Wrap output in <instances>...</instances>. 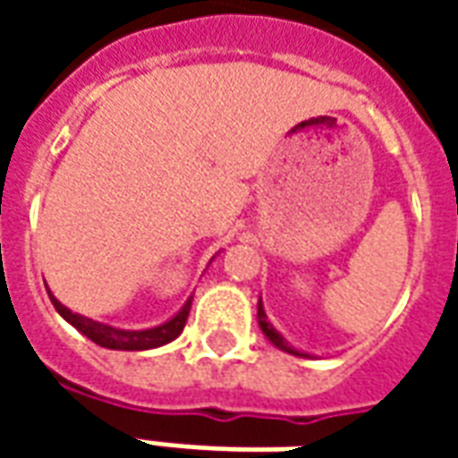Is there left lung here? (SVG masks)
Instances as JSON below:
<instances>
[{
    "instance_id": "obj_1",
    "label": "left lung",
    "mask_w": 458,
    "mask_h": 458,
    "mask_svg": "<svg viewBox=\"0 0 458 458\" xmlns=\"http://www.w3.org/2000/svg\"><path fill=\"white\" fill-rule=\"evenodd\" d=\"M258 324H259V328H262V334L267 336L269 344L277 345L279 351H284V353L301 355V358H307V353H301V351H297L294 345L289 344L287 338H284V336H282V334H279L277 328H275V327H272V324H269V321H267V314H265V307H262V299H259V301H258Z\"/></svg>"
}]
</instances>
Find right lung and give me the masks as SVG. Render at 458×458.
<instances>
[{"label":"right lung","instance_id":"1","mask_svg":"<svg viewBox=\"0 0 458 458\" xmlns=\"http://www.w3.org/2000/svg\"><path fill=\"white\" fill-rule=\"evenodd\" d=\"M48 297L54 301L55 311H58L71 327L78 328V331H81L83 336L90 338L93 344L103 345V348H110V351H149V348H159V345L171 344V341L183 331V327H186L191 301H193V297L186 299V304H183L169 321H164L159 327L130 331V328H117L110 327V324H103V321H93V318L83 317V314H73V311L68 307H64L51 292H48Z\"/></svg>","mask_w":458,"mask_h":458}]
</instances>
